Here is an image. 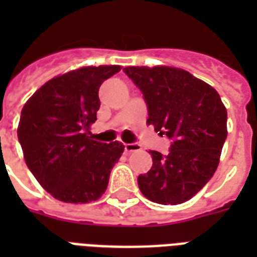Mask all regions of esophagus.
Returning <instances> with one entry per match:
<instances>
[{
    "label": "esophagus",
    "mask_w": 257,
    "mask_h": 257,
    "mask_svg": "<svg viewBox=\"0 0 257 257\" xmlns=\"http://www.w3.org/2000/svg\"><path fill=\"white\" fill-rule=\"evenodd\" d=\"M141 145L137 144V143H132V144H124V151L126 153L136 152V151H140Z\"/></svg>",
    "instance_id": "34e87169"
}]
</instances>
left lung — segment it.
Instances as JSON below:
<instances>
[{"instance_id": "8db88e82", "label": "left lung", "mask_w": 257, "mask_h": 257, "mask_svg": "<svg viewBox=\"0 0 257 257\" xmlns=\"http://www.w3.org/2000/svg\"><path fill=\"white\" fill-rule=\"evenodd\" d=\"M143 92L148 120L171 139L169 153L149 151L153 165L137 177L141 193L153 203L181 204L211 180L227 139V109L219 93L189 72L172 66L124 68Z\"/></svg>"}]
</instances>
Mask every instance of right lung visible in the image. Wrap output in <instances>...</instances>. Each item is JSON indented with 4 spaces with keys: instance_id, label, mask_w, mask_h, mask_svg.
Returning a JSON list of instances; mask_svg holds the SVG:
<instances>
[{
    "instance_id": "add662e5",
    "label": "right lung",
    "mask_w": 257,
    "mask_h": 257,
    "mask_svg": "<svg viewBox=\"0 0 257 257\" xmlns=\"http://www.w3.org/2000/svg\"><path fill=\"white\" fill-rule=\"evenodd\" d=\"M118 65L85 66L57 76L36 90L21 110L17 136L28 168L54 199L85 204L100 199L124 152L118 141L92 140L101 84Z\"/></svg>"
}]
</instances>
